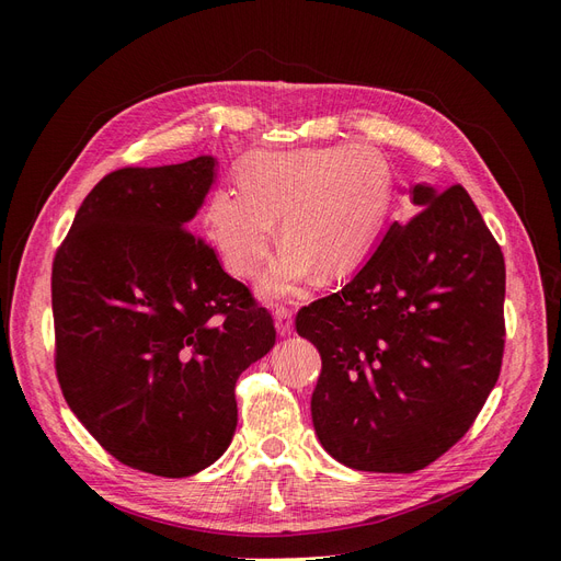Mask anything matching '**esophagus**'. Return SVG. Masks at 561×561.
I'll return each mask as SVG.
<instances>
[{"mask_svg": "<svg viewBox=\"0 0 561 561\" xmlns=\"http://www.w3.org/2000/svg\"><path fill=\"white\" fill-rule=\"evenodd\" d=\"M276 330L280 336H290L293 334V309L287 307H276Z\"/></svg>", "mask_w": 561, "mask_h": 561, "instance_id": "34e87169", "label": "esophagus"}]
</instances>
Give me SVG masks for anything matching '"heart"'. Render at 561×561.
<instances>
[{
  "label": "heart",
  "mask_w": 561,
  "mask_h": 561,
  "mask_svg": "<svg viewBox=\"0 0 561 561\" xmlns=\"http://www.w3.org/2000/svg\"><path fill=\"white\" fill-rule=\"evenodd\" d=\"M241 192L219 186L206 227L233 276L250 278L276 243L287 245L264 274L268 299L295 297L313 271L322 278L358 266L379 239L393 201V173L377 149L316 147L254 151L239 165Z\"/></svg>",
  "instance_id": "obj_1"
}]
</instances>
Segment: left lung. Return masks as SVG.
Returning a JSON list of instances; mask_svg holds the SVG:
<instances>
[{"instance_id":"1","label":"left lung","mask_w":561,"mask_h":561,"mask_svg":"<svg viewBox=\"0 0 561 561\" xmlns=\"http://www.w3.org/2000/svg\"><path fill=\"white\" fill-rule=\"evenodd\" d=\"M421 208L393 222L342 290L297 313L318 348L313 428L355 470L414 472L461 439L499 381L505 262L461 184L410 186Z\"/></svg>"}]
</instances>
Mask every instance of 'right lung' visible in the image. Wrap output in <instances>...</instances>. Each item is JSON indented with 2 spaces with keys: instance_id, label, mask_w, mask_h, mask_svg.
<instances>
[{
  "instance_id": "obj_1",
  "label": "right lung",
  "mask_w": 561,
  "mask_h": 561,
  "mask_svg": "<svg viewBox=\"0 0 561 561\" xmlns=\"http://www.w3.org/2000/svg\"><path fill=\"white\" fill-rule=\"evenodd\" d=\"M213 157L122 168L83 198L56 252V375L116 461L190 478L231 443L241 371L274 348V318L192 233Z\"/></svg>"
}]
</instances>
